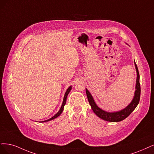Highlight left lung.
Listing matches in <instances>:
<instances>
[{
	"label": "left lung",
	"instance_id": "obj_1",
	"mask_svg": "<svg viewBox=\"0 0 154 154\" xmlns=\"http://www.w3.org/2000/svg\"><path fill=\"white\" fill-rule=\"evenodd\" d=\"M135 62V61H134ZM135 66L137 72V79H136V91L134 93V97L131 103L128 105L127 107H125L124 109L115 112H108L106 111H104L101 109L99 108L97 104L94 101L93 98L90 94V93L88 91L87 89H86V95L88 97V100L90 103V106L91 107L92 110L95 112L97 116L103 120L111 122H118L123 120L127 117L129 116L131 112L135 109L137 106L138 105L139 102L140 100V95H141V86L140 83V73H139L138 68L135 63Z\"/></svg>",
	"mask_w": 154,
	"mask_h": 154
}]
</instances>
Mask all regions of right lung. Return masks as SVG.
<instances>
[{"label":"right lung","instance_id":"1","mask_svg":"<svg viewBox=\"0 0 154 154\" xmlns=\"http://www.w3.org/2000/svg\"><path fill=\"white\" fill-rule=\"evenodd\" d=\"M71 89H72V86H70V87H69V88H68V90H66V93H65V95H64V99H63V103H62V106H61V108H60V109H59V111H58V112H57V114H56V115H54L53 117H52L51 118L49 119V120H45V121H43V122H48V121L52 120H54V119H55L56 118L58 117L59 115H61V112H62L63 111L64 106V105H65V103H66L67 96H68V95L69 92L70 91Z\"/></svg>","mask_w":154,"mask_h":154}]
</instances>
